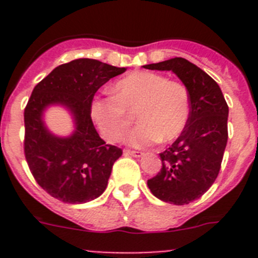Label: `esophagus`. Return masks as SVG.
I'll list each match as a JSON object with an SVG mask.
<instances>
[{
	"label": "esophagus",
	"instance_id": "34e87169",
	"mask_svg": "<svg viewBox=\"0 0 258 258\" xmlns=\"http://www.w3.org/2000/svg\"><path fill=\"white\" fill-rule=\"evenodd\" d=\"M125 154L132 155L134 157H141L143 155L142 151H138V150H125Z\"/></svg>",
	"mask_w": 258,
	"mask_h": 258
}]
</instances>
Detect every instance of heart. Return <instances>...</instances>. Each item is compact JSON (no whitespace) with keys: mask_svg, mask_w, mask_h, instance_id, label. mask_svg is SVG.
<instances>
[{"mask_svg":"<svg viewBox=\"0 0 258 258\" xmlns=\"http://www.w3.org/2000/svg\"><path fill=\"white\" fill-rule=\"evenodd\" d=\"M191 97L187 86L150 71H136L112 86V97L94 98L90 113L103 138L120 142L133 124L129 143L147 146L172 142L187 125Z\"/></svg>","mask_w":258,"mask_h":258,"instance_id":"1","label":"heart"}]
</instances>
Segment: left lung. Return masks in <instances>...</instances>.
Returning a JSON list of instances; mask_svg holds the SVG:
<instances>
[{"label":"left lung","instance_id":"left-lung-1","mask_svg":"<svg viewBox=\"0 0 258 258\" xmlns=\"http://www.w3.org/2000/svg\"><path fill=\"white\" fill-rule=\"evenodd\" d=\"M172 71L187 86L190 117L184 131L160 154V172L147 181L157 199L183 206L199 199L217 178L227 143V106L218 84L202 68L184 58L143 66Z\"/></svg>","mask_w":258,"mask_h":258}]
</instances>
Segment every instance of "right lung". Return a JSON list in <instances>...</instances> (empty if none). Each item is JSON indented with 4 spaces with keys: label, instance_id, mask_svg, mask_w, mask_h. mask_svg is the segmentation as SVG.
<instances>
[{
    "label": "right lung",
    "instance_id": "add662e5",
    "mask_svg": "<svg viewBox=\"0 0 258 258\" xmlns=\"http://www.w3.org/2000/svg\"><path fill=\"white\" fill-rule=\"evenodd\" d=\"M126 68L97 59H75L58 66L35 86L24 108V155L36 182L52 198L81 204L101 197L122 150L106 145L93 124L90 103L109 79ZM50 104L67 106L77 131L71 137L52 136L42 121Z\"/></svg>",
    "mask_w": 258,
    "mask_h": 258
}]
</instances>
